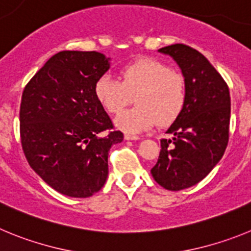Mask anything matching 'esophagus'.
Masks as SVG:
<instances>
[{
    "label": "esophagus",
    "instance_id": "34e87169",
    "mask_svg": "<svg viewBox=\"0 0 251 251\" xmlns=\"http://www.w3.org/2000/svg\"><path fill=\"white\" fill-rule=\"evenodd\" d=\"M124 139H127V141H138V139H141V138H139L138 136H132V134H126V136H124Z\"/></svg>",
    "mask_w": 251,
    "mask_h": 251
}]
</instances>
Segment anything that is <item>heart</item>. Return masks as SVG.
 Wrapping results in <instances>:
<instances>
[{"instance_id":"heart-1","label":"heart","mask_w":251,"mask_h":251,"mask_svg":"<svg viewBox=\"0 0 251 251\" xmlns=\"http://www.w3.org/2000/svg\"><path fill=\"white\" fill-rule=\"evenodd\" d=\"M121 81L104 74L94 84V94L108 113L117 114L132 97L137 106L115 118L118 129L137 134L158 123L168 126L182 112L186 103L185 77L171 72L166 64L156 59H139L119 72Z\"/></svg>"}]
</instances>
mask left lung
<instances>
[{
    "label": "left lung",
    "mask_w": 251,
    "mask_h": 251,
    "mask_svg": "<svg viewBox=\"0 0 251 251\" xmlns=\"http://www.w3.org/2000/svg\"><path fill=\"white\" fill-rule=\"evenodd\" d=\"M158 52L181 69L186 103L166 130L174 137L161 139L158 162L151 174L166 190L179 191L200 182L223 158L229 141L230 93L216 69L195 49L175 44Z\"/></svg>",
    "instance_id": "obj_1"
}]
</instances>
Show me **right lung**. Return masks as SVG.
Listing matches in <instances>:
<instances>
[{"mask_svg": "<svg viewBox=\"0 0 251 251\" xmlns=\"http://www.w3.org/2000/svg\"><path fill=\"white\" fill-rule=\"evenodd\" d=\"M110 57L97 51H60L28 81L20 106L22 150L55 191L90 197L108 177V152L123 141L94 94Z\"/></svg>", "mask_w": 251, "mask_h": 251, "instance_id": "1", "label": "right lung"}]
</instances>
